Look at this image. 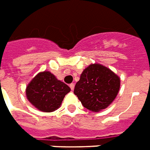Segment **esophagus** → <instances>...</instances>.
<instances>
[{"label":"esophagus","mask_w":150,"mask_h":150,"mask_svg":"<svg viewBox=\"0 0 150 150\" xmlns=\"http://www.w3.org/2000/svg\"><path fill=\"white\" fill-rule=\"evenodd\" d=\"M70 88H71V89L73 91L74 88H75V84H74V83H71V84H70Z\"/></svg>","instance_id":"1"}]
</instances>
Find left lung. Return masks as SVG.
<instances>
[{"label": "left lung", "instance_id": "1", "mask_svg": "<svg viewBox=\"0 0 150 150\" xmlns=\"http://www.w3.org/2000/svg\"><path fill=\"white\" fill-rule=\"evenodd\" d=\"M120 79L100 64L90 65L80 75L74 93L82 105L92 111H100L111 103L119 93Z\"/></svg>", "mask_w": 150, "mask_h": 150}]
</instances>
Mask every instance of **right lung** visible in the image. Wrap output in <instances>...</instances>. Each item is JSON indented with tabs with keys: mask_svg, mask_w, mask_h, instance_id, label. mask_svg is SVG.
I'll use <instances>...</instances> for the list:
<instances>
[{
	"mask_svg": "<svg viewBox=\"0 0 150 150\" xmlns=\"http://www.w3.org/2000/svg\"><path fill=\"white\" fill-rule=\"evenodd\" d=\"M71 91L66 83L57 79L50 71L39 73L27 87L28 100L38 110L52 112L57 110L65 96Z\"/></svg>",
	"mask_w": 150,
	"mask_h": 150,
	"instance_id": "right-lung-1",
	"label": "right lung"
}]
</instances>
